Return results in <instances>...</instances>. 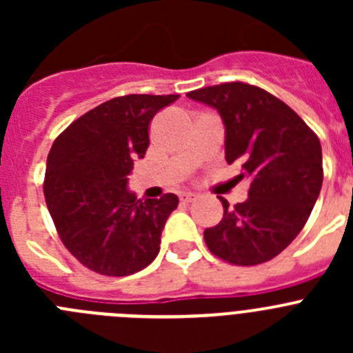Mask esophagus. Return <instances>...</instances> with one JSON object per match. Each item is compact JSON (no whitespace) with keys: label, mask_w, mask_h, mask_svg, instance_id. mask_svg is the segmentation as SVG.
<instances>
[{"label":"esophagus","mask_w":353,"mask_h":353,"mask_svg":"<svg viewBox=\"0 0 353 353\" xmlns=\"http://www.w3.org/2000/svg\"><path fill=\"white\" fill-rule=\"evenodd\" d=\"M196 199H198V194H194V192H183V194L180 196V201H182V203H192Z\"/></svg>","instance_id":"obj_1"}]
</instances>
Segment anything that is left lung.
Returning <instances> with one entry per match:
<instances>
[{"instance_id": "left-lung-1", "label": "left lung", "mask_w": 353, "mask_h": 353, "mask_svg": "<svg viewBox=\"0 0 353 353\" xmlns=\"http://www.w3.org/2000/svg\"><path fill=\"white\" fill-rule=\"evenodd\" d=\"M187 97L217 109L226 162H239L251 179L244 203L230 208L221 198L223 219L203 233L208 249L244 267L272 260L301 233L316 203L323 182L320 139L292 108L252 84L224 83Z\"/></svg>"}]
</instances>
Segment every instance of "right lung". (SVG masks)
<instances>
[{
    "label": "right lung",
    "mask_w": 353,
    "mask_h": 353,
    "mask_svg": "<svg viewBox=\"0 0 353 353\" xmlns=\"http://www.w3.org/2000/svg\"><path fill=\"white\" fill-rule=\"evenodd\" d=\"M180 95H125L97 105L56 138L43 196L65 248L102 276H129L148 267L179 198H136L134 161L150 145L152 118Z\"/></svg>",
    "instance_id": "add662e5"
}]
</instances>
